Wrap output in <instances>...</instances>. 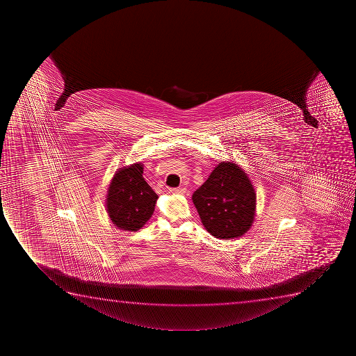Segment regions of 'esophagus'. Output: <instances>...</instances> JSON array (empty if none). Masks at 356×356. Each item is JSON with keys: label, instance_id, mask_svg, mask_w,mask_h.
I'll return each instance as SVG.
<instances>
[{"label": "esophagus", "instance_id": "34e87169", "mask_svg": "<svg viewBox=\"0 0 356 356\" xmlns=\"http://www.w3.org/2000/svg\"><path fill=\"white\" fill-rule=\"evenodd\" d=\"M170 194H175V195H184L186 193V188H172L169 189Z\"/></svg>", "mask_w": 356, "mask_h": 356}]
</instances>
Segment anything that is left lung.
Wrapping results in <instances>:
<instances>
[{
	"mask_svg": "<svg viewBox=\"0 0 356 356\" xmlns=\"http://www.w3.org/2000/svg\"><path fill=\"white\" fill-rule=\"evenodd\" d=\"M202 226L216 238H238L255 222L256 192L247 172L234 161H222L193 193Z\"/></svg>",
	"mask_w": 356,
	"mask_h": 356,
	"instance_id": "left-lung-1",
	"label": "left lung"
}]
</instances>
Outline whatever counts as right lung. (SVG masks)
I'll return each instance as SVG.
<instances>
[{
  "instance_id": "add662e5",
  "label": "right lung",
  "mask_w": 356,
  "mask_h": 356,
  "mask_svg": "<svg viewBox=\"0 0 356 356\" xmlns=\"http://www.w3.org/2000/svg\"><path fill=\"white\" fill-rule=\"evenodd\" d=\"M142 162L118 168L106 194V211L117 229L138 231L155 211L159 195L143 177Z\"/></svg>"
}]
</instances>
